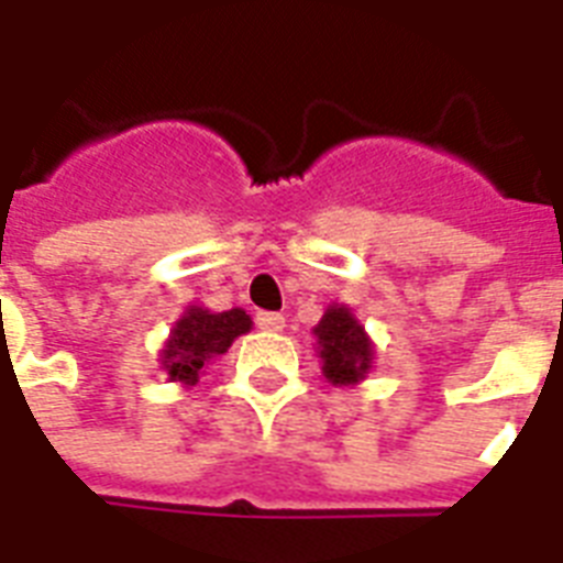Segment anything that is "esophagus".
I'll list each match as a JSON object with an SVG mask.
<instances>
[{"mask_svg":"<svg viewBox=\"0 0 563 563\" xmlns=\"http://www.w3.org/2000/svg\"><path fill=\"white\" fill-rule=\"evenodd\" d=\"M256 327L268 330V333H280L283 327H286V318L280 312H256Z\"/></svg>","mask_w":563,"mask_h":563,"instance_id":"esophagus-1","label":"esophagus"}]
</instances>
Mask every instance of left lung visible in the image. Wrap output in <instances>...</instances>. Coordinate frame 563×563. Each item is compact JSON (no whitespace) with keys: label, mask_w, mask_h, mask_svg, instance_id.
<instances>
[{"label":"left lung","mask_w":563,"mask_h":563,"mask_svg":"<svg viewBox=\"0 0 563 563\" xmlns=\"http://www.w3.org/2000/svg\"><path fill=\"white\" fill-rule=\"evenodd\" d=\"M312 335L327 383L356 385L374 368V342L347 303H330Z\"/></svg>","instance_id":"obj_1"}]
</instances>
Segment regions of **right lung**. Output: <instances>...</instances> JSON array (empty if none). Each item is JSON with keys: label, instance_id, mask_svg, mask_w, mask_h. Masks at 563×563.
<instances>
[{"label": "right lung", "instance_id": "obj_1", "mask_svg": "<svg viewBox=\"0 0 563 563\" xmlns=\"http://www.w3.org/2000/svg\"><path fill=\"white\" fill-rule=\"evenodd\" d=\"M254 327L245 309H228V312H212L207 307H187L184 316L175 321L169 339L161 351V371H166L169 383L195 385L201 379L203 368L212 360L245 335Z\"/></svg>", "mask_w": 563, "mask_h": 563}]
</instances>
